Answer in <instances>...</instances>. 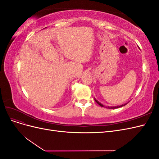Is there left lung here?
Wrapping results in <instances>:
<instances>
[{
  "instance_id": "1",
  "label": "left lung",
  "mask_w": 159,
  "mask_h": 159,
  "mask_svg": "<svg viewBox=\"0 0 159 159\" xmlns=\"http://www.w3.org/2000/svg\"><path fill=\"white\" fill-rule=\"evenodd\" d=\"M95 99V101L96 102V103H97L98 105H99L101 107H105L103 104H102V103H101L100 102H99L97 99ZM127 103H125V104H123V105H119V106H113V107H109V106H107V107H106V108H108V109H116V108H119V107H123V106H124V105H125Z\"/></svg>"
}]
</instances>
